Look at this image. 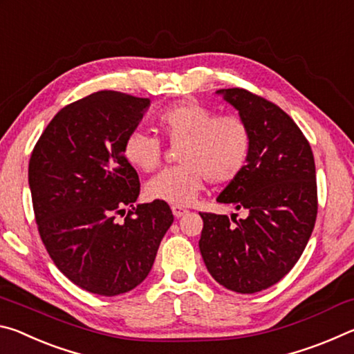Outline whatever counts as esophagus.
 <instances>
[{
	"label": "esophagus",
	"mask_w": 354,
	"mask_h": 354,
	"mask_svg": "<svg viewBox=\"0 0 354 354\" xmlns=\"http://www.w3.org/2000/svg\"><path fill=\"white\" fill-rule=\"evenodd\" d=\"M171 212H173V215H175L176 218H179V217H183V215L187 214L189 211H187V209H185V207H183V206L173 205V206H171Z\"/></svg>",
	"instance_id": "34e87169"
}]
</instances>
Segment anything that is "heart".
<instances>
[{
  "mask_svg": "<svg viewBox=\"0 0 354 354\" xmlns=\"http://www.w3.org/2000/svg\"><path fill=\"white\" fill-rule=\"evenodd\" d=\"M156 127L171 148H178L176 160L181 165L149 179L145 185L149 200L190 205L206 179L226 185L247 169L253 137L242 117L215 115L211 107L196 101H179L159 112ZM123 156L134 169L149 173L162 162L164 148L156 137L133 131L124 139Z\"/></svg>",
  "mask_w": 354,
  "mask_h": 354,
  "instance_id": "b5f03b06",
  "label": "heart"
}]
</instances>
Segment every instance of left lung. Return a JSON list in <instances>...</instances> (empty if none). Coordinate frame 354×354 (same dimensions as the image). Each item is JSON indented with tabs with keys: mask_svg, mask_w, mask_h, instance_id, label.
<instances>
[{
	"mask_svg": "<svg viewBox=\"0 0 354 354\" xmlns=\"http://www.w3.org/2000/svg\"><path fill=\"white\" fill-rule=\"evenodd\" d=\"M251 129L247 169L218 203L247 209V218L200 212V251L226 289L254 293L277 284L306 248L317 218L313 149L301 129L272 101L245 88H221Z\"/></svg>",
	"mask_w": 354,
	"mask_h": 354,
	"instance_id": "8db88e82",
	"label": "left lung"
}]
</instances>
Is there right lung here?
Wrapping results in <instances>:
<instances>
[{
    "label": "right lung",
    "instance_id": "add662e5",
    "mask_svg": "<svg viewBox=\"0 0 354 354\" xmlns=\"http://www.w3.org/2000/svg\"><path fill=\"white\" fill-rule=\"evenodd\" d=\"M148 106V98L113 91L77 100L56 113L29 159L41 242L71 283L97 295L139 286L173 223L165 201L134 206L139 175L123 156Z\"/></svg>",
    "mask_w": 354,
    "mask_h": 354
}]
</instances>
